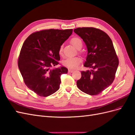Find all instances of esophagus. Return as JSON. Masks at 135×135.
Returning <instances> with one entry per match:
<instances>
[{
	"instance_id": "obj_1",
	"label": "esophagus",
	"mask_w": 135,
	"mask_h": 135,
	"mask_svg": "<svg viewBox=\"0 0 135 135\" xmlns=\"http://www.w3.org/2000/svg\"><path fill=\"white\" fill-rule=\"evenodd\" d=\"M74 71V70H71V69H70V70H68V72H70V73H72V72H73Z\"/></svg>"
}]
</instances>
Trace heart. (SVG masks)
Instances as JSON below:
<instances>
[{
    "mask_svg": "<svg viewBox=\"0 0 135 135\" xmlns=\"http://www.w3.org/2000/svg\"><path fill=\"white\" fill-rule=\"evenodd\" d=\"M71 44L75 47L78 49L81 47L83 45V42L80 38L78 37H74L72 38L71 41ZM63 51V45H60L59 49V53L60 54H62ZM81 62V59L79 57H67L63 61V64L64 66L68 68L75 69L78 68L79 65Z\"/></svg>",
    "mask_w": 135,
    "mask_h": 135,
    "instance_id": "1",
    "label": "heart"
}]
</instances>
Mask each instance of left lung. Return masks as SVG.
<instances>
[{
    "label": "left lung",
    "mask_w": 135,
    "mask_h": 135,
    "mask_svg": "<svg viewBox=\"0 0 135 135\" xmlns=\"http://www.w3.org/2000/svg\"><path fill=\"white\" fill-rule=\"evenodd\" d=\"M74 31L87 46L84 65L90 68L81 71V78L77 81V86L88 94H99L113 83L119 65L113 42L105 32L93 27L78 28Z\"/></svg>",
    "instance_id": "obj_1"
}]
</instances>
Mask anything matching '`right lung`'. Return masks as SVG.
I'll return each mask as SVG.
<instances>
[{
	"mask_svg": "<svg viewBox=\"0 0 135 135\" xmlns=\"http://www.w3.org/2000/svg\"><path fill=\"white\" fill-rule=\"evenodd\" d=\"M73 29H45L34 32L23 44L17 63L24 82L41 97H47L59 89L60 75L67 74L64 67L52 69L59 64V49Z\"/></svg>",
	"mask_w": 135,
	"mask_h": 135,
	"instance_id": "1",
	"label": "right lung"
}]
</instances>
